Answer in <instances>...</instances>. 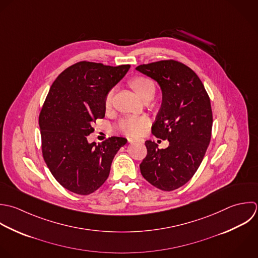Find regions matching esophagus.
Wrapping results in <instances>:
<instances>
[{
    "instance_id": "obj_1",
    "label": "esophagus",
    "mask_w": 258,
    "mask_h": 258,
    "mask_svg": "<svg viewBox=\"0 0 258 258\" xmlns=\"http://www.w3.org/2000/svg\"><path fill=\"white\" fill-rule=\"evenodd\" d=\"M128 143L131 144H134V143H144L143 140H134V139H127Z\"/></svg>"
}]
</instances>
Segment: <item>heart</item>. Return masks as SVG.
I'll return each mask as SVG.
<instances>
[{
	"label": "heart",
	"instance_id": "heart-1",
	"mask_svg": "<svg viewBox=\"0 0 258 258\" xmlns=\"http://www.w3.org/2000/svg\"><path fill=\"white\" fill-rule=\"evenodd\" d=\"M130 86L143 100L153 98L156 86L152 79L145 76H135L128 81ZM112 91H109L105 96V106L110 107L112 102ZM150 120L147 116H126L119 120L117 127L127 136L138 137L142 135L149 126Z\"/></svg>",
	"mask_w": 258,
	"mask_h": 258
}]
</instances>
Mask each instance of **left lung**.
Masks as SVG:
<instances>
[{
  "label": "left lung",
  "mask_w": 258,
  "mask_h": 258,
  "mask_svg": "<svg viewBox=\"0 0 258 258\" xmlns=\"http://www.w3.org/2000/svg\"><path fill=\"white\" fill-rule=\"evenodd\" d=\"M156 80L163 94L152 133L168 140L159 149L145 143L148 154L140 165L143 177L156 188L173 191L194 176L211 140L213 115L209 95L198 75L176 60H162L136 68Z\"/></svg>",
  "instance_id": "1"
}]
</instances>
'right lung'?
<instances>
[{
  "mask_svg": "<svg viewBox=\"0 0 258 258\" xmlns=\"http://www.w3.org/2000/svg\"><path fill=\"white\" fill-rule=\"evenodd\" d=\"M131 65L116 67L81 61L61 72L39 115L42 154L56 181L78 195H89L108 178L115 154L127 142L111 137L89 144L92 122L105 114V96Z\"/></svg>",
  "mask_w": 258,
  "mask_h": 258,
  "instance_id": "right-lung-1",
  "label": "right lung"
}]
</instances>
